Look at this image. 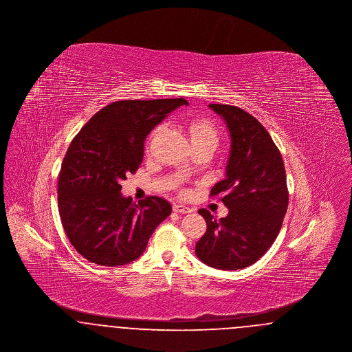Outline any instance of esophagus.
<instances>
[{
	"label": "esophagus",
	"instance_id": "esophagus-1",
	"mask_svg": "<svg viewBox=\"0 0 352 352\" xmlns=\"http://www.w3.org/2000/svg\"><path fill=\"white\" fill-rule=\"evenodd\" d=\"M173 210H174V212H178V214H190L192 211L190 207L181 204V203H175L173 206Z\"/></svg>",
	"mask_w": 352,
	"mask_h": 352
}]
</instances>
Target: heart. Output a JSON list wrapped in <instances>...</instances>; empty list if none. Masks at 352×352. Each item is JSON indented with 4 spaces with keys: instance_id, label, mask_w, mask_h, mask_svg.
Wrapping results in <instances>:
<instances>
[{
    "instance_id": "heart-1",
    "label": "heart",
    "mask_w": 352,
    "mask_h": 352,
    "mask_svg": "<svg viewBox=\"0 0 352 352\" xmlns=\"http://www.w3.org/2000/svg\"><path fill=\"white\" fill-rule=\"evenodd\" d=\"M161 129H162V126H158L151 134V138H154L155 134L161 132ZM188 134H190L192 145L206 144V145H211L214 149L218 145V129H217V126L211 121H208L206 118H195V120H192L188 124Z\"/></svg>"
}]
</instances>
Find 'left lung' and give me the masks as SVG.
I'll return each mask as SVG.
<instances>
[{"instance_id": "left-lung-1", "label": "left lung", "mask_w": 352, "mask_h": 352, "mask_svg": "<svg viewBox=\"0 0 352 352\" xmlns=\"http://www.w3.org/2000/svg\"><path fill=\"white\" fill-rule=\"evenodd\" d=\"M208 107L224 120L231 138L226 178L211 190L212 197L221 195L228 215L217 220L199 210L207 231L195 253L212 268H247L264 256L281 230L289 201L284 161L268 131L248 112L226 104Z\"/></svg>"}]
</instances>
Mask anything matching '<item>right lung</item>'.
<instances>
[{"label":"right lung","mask_w":352,"mask_h":352,"mask_svg":"<svg viewBox=\"0 0 352 352\" xmlns=\"http://www.w3.org/2000/svg\"><path fill=\"white\" fill-rule=\"evenodd\" d=\"M187 104L184 98L115 101L71 141L59 173L58 207L69 243L88 261L132 263L171 214V204L160 197L134 204L120 184L140 168L151 129Z\"/></svg>","instance_id":"right-lung-1"}]
</instances>
